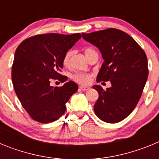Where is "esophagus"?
Returning a JSON list of instances; mask_svg holds the SVG:
<instances>
[{"mask_svg": "<svg viewBox=\"0 0 159 159\" xmlns=\"http://www.w3.org/2000/svg\"><path fill=\"white\" fill-rule=\"evenodd\" d=\"M80 88L82 91H88V90L90 89V88L88 86H83V85L80 86Z\"/></svg>", "mask_w": 159, "mask_h": 159, "instance_id": "1", "label": "esophagus"}]
</instances>
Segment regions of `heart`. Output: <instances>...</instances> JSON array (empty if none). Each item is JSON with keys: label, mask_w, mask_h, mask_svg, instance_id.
Listing matches in <instances>:
<instances>
[{"label": "heart", "mask_w": 159, "mask_h": 159, "mask_svg": "<svg viewBox=\"0 0 159 159\" xmlns=\"http://www.w3.org/2000/svg\"><path fill=\"white\" fill-rule=\"evenodd\" d=\"M93 52H95L93 48H88L85 49L84 51V54L88 58V56ZM72 55V51L71 50H68L64 53V57H63V64L66 67L70 64V60H71V57ZM91 78H92V75L91 74H88V73H83V72H76L75 74H73L71 75V79L75 82L79 83L81 84H87L91 81Z\"/></svg>", "instance_id": "heart-1"}]
</instances>
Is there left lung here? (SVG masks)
<instances>
[{
    "mask_svg": "<svg viewBox=\"0 0 159 159\" xmlns=\"http://www.w3.org/2000/svg\"><path fill=\"white\" fill-rule=\"evenodd\" d=\"M82 36L99 49L104 60L96 81L111 84L106 90L93 86L99 93L94 105L95 115L106 123L122 121L141 98L148 77L147 55L131 36L119 29L82 33Z\"/></svg>",
    "mask_w": 159,
    "mask_h": 159,
    "instance_id": "8db88e82",
    "label": "left lung"
}]
</instances>
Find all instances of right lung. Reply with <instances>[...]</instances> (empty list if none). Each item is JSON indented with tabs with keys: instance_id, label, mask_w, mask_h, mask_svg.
Segmentation results:
<instances>
[{
	"instance_id": "add662e5",
	"label": "right lung",
	"mask_w": 159,
	"mask_h": 159,
	"mask_svg": "<svg viewBox=\"0 0 159 159\" xmlns=\"http://www.w3.org/2000/svg\"><path fill=\"white\" fill-rule=\"evenodd\" d=\"M80 38V33L36 35L22 41L16 48L12 67V84L32 119L51 123L65 112L66 102L77 92L78 85L69 81L62 87H52L50 81L67 80L60 74L63 57Z\"/></svg>"
}]
</instances>
